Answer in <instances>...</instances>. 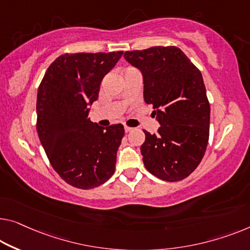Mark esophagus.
<instances>
[{"label":"esophagus","mask_w":250,"mask_h":250,"mask_svg":"<svg viewBox=\"0 0 250 250\" xmlns=\"http://www.w3.org/2000/svg\"><path fill=\"white\" fill-rule=\"evenodd\" d=\"M132 130H133V128H131V126L125 125V132H131Z\"/></svg>","instance_id":"obj_1"}]
</instances>
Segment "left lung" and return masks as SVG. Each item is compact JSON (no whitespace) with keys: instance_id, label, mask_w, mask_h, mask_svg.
<instances>
[{"instance_id":"8db88e82","label":"left lung","mask_w":250,"mask_h":250,"mask_svg":"<svg viewBox=\"0 0 250 250\" xmlns=\"http://www.w3.org/2000/svg\"><path fill=\"white\" fill-rule=\"evenodd\" d=\"M124 57L143 73L145 102L161 124L154 135L144 130L145 166L163 181L184 180L202 161L208 141L210 103L202 74L175 46L125 51Z\"/></svg>"}]
</instances>
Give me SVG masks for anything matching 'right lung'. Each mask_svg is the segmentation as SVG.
I'll list each match as a JSON object with an SVG mask.
<instances>
[{
	"label": "right lung",
	"instance_id": "right-lung-1",
	"mask_svg": "<svg viewBox=\"0 0 250 250\" xmlns=\"http://www.w3.org/2000/svg\"><path fill=\"white\" fill-rule=\"evenodd\" d=\"M124 51L64 54L44 73L37 95V132L57 174L76 188H98L114 173L121 124L99 126L89 104Z\"/></svg>",
	"mask_w": 250,
	"mask_h": 250
}]
</instances>
